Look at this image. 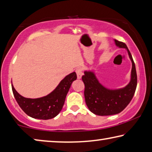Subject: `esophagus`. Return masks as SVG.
I'll return each mask as SVG.
<instances>
[{"mask_svg":"<svg viewBox=\"0 0 152 152\" xmlns=\"http://www.w3.org/2000/svg\"><path fill=\"white\" fill-rule=\"evenodd\" d=\"M76 72L77 74V78H78V79H80L82 78V76H83V72H82L81 67H77L76 69Z\"/></svg>","mask_w":152,"mask_h":152,"instance_id":"1","label":"esophagus"}]
</instances>
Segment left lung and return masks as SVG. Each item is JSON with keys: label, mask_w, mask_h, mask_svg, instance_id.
<instances>
[{"label": "left lung", "mask_w": 152, "mask_h": 152, "mask_svg": "<svg viewBox=\"0 0 152 152\" xmlns=\"http://www.w3.org/2000/svg\"><path fill=\"white\" fill-rule=\"evenodd\" d=\"M116 46L126 49L132 61L131 79L128 85L123 88L110 90L105 88L99 83L92 72H85L82 76L85 84V98L89 110L98 115H110L121 112L133 97L137 85L135 65L132 55L125 43L115 40Z\"/></svg>", "instance_id": "obj_1"}]
</instances>
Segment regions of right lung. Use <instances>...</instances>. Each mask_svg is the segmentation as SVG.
<instances>
[{
  "label": "right lung",
  "mask_w": 152,
  "mask_h": 152,
  "mask_svg": "<svg viewBox=\"0 0 152 152\" xmlns=\"http://www.w3.org/2000/svg\"><path fill=\"white\" fill-rule=\"evenodd\" d=\"M76 78V72H72L60 82L53 92L40 98L23 97L17 92L13 85L12 91L18 105L26 114L33 118L49 120L53 118L61 110L72 82Z\"/></svg>",
  "instance_id": "obj_1"
}]
</instances>
